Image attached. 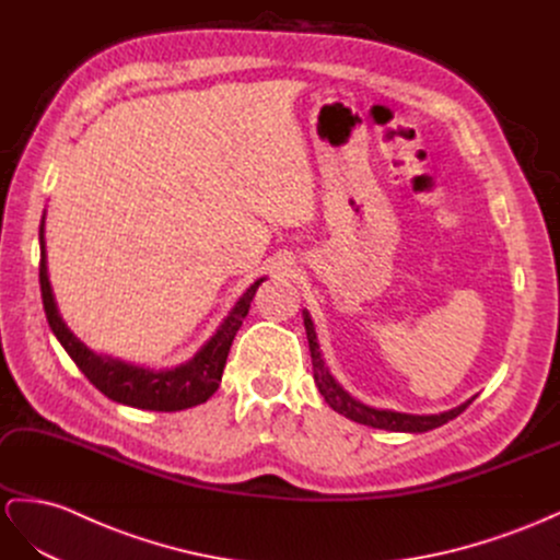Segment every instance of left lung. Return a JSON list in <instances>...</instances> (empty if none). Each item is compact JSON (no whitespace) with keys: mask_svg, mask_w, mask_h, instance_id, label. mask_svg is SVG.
<instances>
[{"mask_svg":"<svg viewBox=\"0 0 560 560\" xmlns=\"http://www.w3.org/2000/svg\"><path fill=\"white\" fill-rule=\"evenodd\" d=\"M302 318H304V330H306V339H310V351H312V365H314V382L320 390L326 402L355 423H363L370 428H378V430H390V432H428L432 428H440L444 423H448L451 419H456L460 411L467 409L475 398L460 402L458 407H451L446 411L440 413H405V411H393V409H376L370 407L365 402H360L358 398L341 386L337 378L330 374L326 360H323L318 339H316V330H314V320L310 316V312L302 310Z\"/></svg>","mask_w":560,"mask_h":560,"instance_id":"obj_1","label":"left lung"}]
</instances>
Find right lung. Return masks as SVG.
<instances>
[{"label":"right lung","mask_w":560,"mask_h":560,"mask_svg":"<svg viewBox=\"0 0 560 560\" xmlns=\"http://www.w3.org/2000/svg\"><path fill=\"white\" fill-rule=\"evenodd\" d=\"M46 211L39 225V244H42V265H39V283H42V300L48 326L52 335L58 337L65 351L79 365V370L90 378L97 390L106 398L149 411H182L188 407H197L207 402L211 395L219 390L225 360L232 347V339L237 335L242 320L248 314L250 300H254L258 285L265 277L256 279L240 300L232 304L228 316L219 323V328L205 341V345L188 358L186 363L176 368L151 370L143 365L128 363V360L114 358L109 353H97L88 349L83 341L67 328V323L60 316L56 295L48 281V260H46Z\"/></svg>","instance_id":"1"}]
</instances>
